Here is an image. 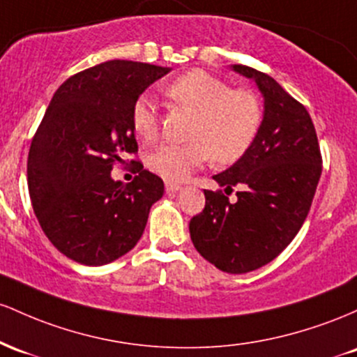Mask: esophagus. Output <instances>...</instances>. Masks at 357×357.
<instances>
[{
    "instance_id": "1",
    "label": "esophagus",
    "mask_w": 357,
    "mask_h": 357,
    "mask_svg": "<svg viewBox=\"0 0 357 357\" xmlns=\"http://www.w3.org/2000/svg\"><path fill=\"white\" fill-rule=\"evenodd\" d=\"M182 187L178 185V183H172V182H167L165 183V190L167 194H174V192H178Z\"/></svg>"
}]
</instances>
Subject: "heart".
<instances>
[{"label": "heart", "instance_id": "1", "mask_svg": "<svg viewBox=\"0 0 357 357\" xmlns=\"http://www.w3.org/2000/svg\"><path fill=\"white\" fill-rule=\"evenodd\" d=\"M165 96L197 113L190 143H165L148 153V168L168 182L187 178L211 158L218 165L238 162L261 126V104L253 92L231 89L229 84L206 70L185 72L168 84ZM131 123L145 143L157 139L160 116L148 96L136 99Z\"/></svg>", "mask_w": 357, "mask_h": 357}]
</instances>
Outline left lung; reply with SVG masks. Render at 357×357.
I'll use <instances>...</instances> for the list:
<instances>
[{
    "label": "left lung",
    "mask_w": 357,
    "mask_h": 357,
    "mask_svg": "<svg viewBox=\"0 0 357 357\" xmlns=\"http://www.w3.org/2000/svg\"><path fill=\"white\" fill-rule=\"evenodd\" d=\"M232 70L253 79L265 99L253 145L234 165L214 175L229 192L204 190L206 207L190 219V239L207 261L226 273L258 270L282 253L310 211L322 174L314 123L305 106L270 77L248 66Z\"/></svg>",
    "instance_id": "left-lung-1"
}]
</instances>
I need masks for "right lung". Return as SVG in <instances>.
Returning <instances> with one entry per match:
<instances>
[{
    "mask_svg": "<svg viewBox=\"0 0 357 357\" xmlns=\"http://www.w3.org/2000/svg\"><path fill=\"white\" fill-rule=\"evenodd\" d=\"M168 67L109 60L72 75L54 94L28 153L31 206L50 243L87 266L133 250L163 180L143 168L133 182L111 177L138 151L131 111ZM135 162V160H131Z\"/></svg>",
    "mask_w": 357,
    "mask_h": 357,
    "instance_id": "right-lung-1",
    "label": "right lung"
}]
</instances>
